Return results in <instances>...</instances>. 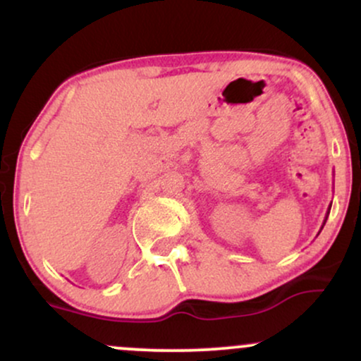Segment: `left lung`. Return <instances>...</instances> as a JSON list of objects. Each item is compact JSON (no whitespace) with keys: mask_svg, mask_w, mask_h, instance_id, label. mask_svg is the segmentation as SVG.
Here are the masks:
<instances>
[{"mask_svg":"<svg viewBox=\"0 0 361 361\" xmlns=\"http://www.w3.org/2000/svg\"><path fill=\"white\" fill-rule=\"evenodd\" d=\"M329 210H331V205H329V209H327V214H326V219H324V222H322V227H324V224H326V221H327V215H329ZM321 227V229H322Z\"/></svg>","mask_w":361,"mask_h":361,"instance_id":"8db88e82","label":"left lung"}]
</instances>
